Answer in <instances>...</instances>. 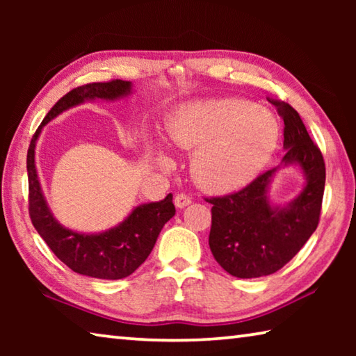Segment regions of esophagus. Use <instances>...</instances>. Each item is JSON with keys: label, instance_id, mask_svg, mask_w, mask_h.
<instances>
[{"label": "esophagus", "instance_id": "34e87169", "mask_svg": "<svg viewBox=\"0 0 356 356\" xmlns=\"http://www.w3.org/2000/svg\"><path fill=\"white\" fill-rule=\"evenodd\" d=\"M174 204H176L177 209H184L186 206H190L191 204V197L184 195V193H180L176 197H174Z\"/></svg>", "mask_w": 356, "mask_h": 356}]
</instances>
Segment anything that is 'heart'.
<instances>
[{"mask_svg":"<svg viewBox=\"0 0 356 356\" xmlns=\"http://www.w3.org/2000/svg\"><path fill=\"white\" fill-rule=\"evenodd\" d=\"M280 124L272 113L243 99L190 102L172 114L168 138L196 150L193 177L202 188L231 193L254 180L280 144ZM159 163L170 165L160 152Z\"/></svg>","mask_w":356,"mask_h":356,"instance_id":"obj_1","label":"heart"}]
</instances>
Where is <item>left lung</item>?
<instances>
[{"label":"left lung","instance_id":"1","mask_svg":"<svg viewBox=\"0 0 356 356\" xmlns=\"http://www.w3.org/2000/svg\"><path fill=\"white\" fill-rule=\"evenodd\" d=\"M284 119L281 165L264 172L243 190L210 197L212 227L210 251L222 268L236 278L267 276L291 261L314 234L325 188V163L300 114L286 102L270 100ZM297 167L305 185L292 202L273 203L269 197L275 172Z\"/></svg>","mask_w":356,"mask_h":356}]
</instances>
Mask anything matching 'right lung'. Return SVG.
Returning <instances> with one entry per match:
<instances>
[{
  "mask_svg": "<svg viewBox=\"0 0 356 356\" xmlns=\"http://www.w3.org/2000/svg\"><path fill=\"white\" fill-rule=\"evenodd\" d=\"M134 94V83L114 80L84 84L65 94L42 120L28 149L29 216L50 250L75 273L99 280L127 278L146 261L163 226L176 215L170 193L159 202L140 204L116 226L102 232H78L59 222L42 191L35 168V146L45 125L64 111L86 102H114Z\"/></svg>",
  "mask_w": 356,
  "mask_h": 356,
  "instance_id": "obj_1",
  "label": "right lung"
}]
</instances>
